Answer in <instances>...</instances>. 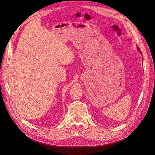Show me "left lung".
<instances>
[{
    "label": "left lung",
    "mask_w": 155,
    "mask_h": 155,
    "mask_svg": "<svg viewBox=\"0 0 155 155\" xmlns=\"http://www.w3.org/2000/svg\"><path fill=\"white\" fill-rule=\"evenodd\" d=\"M137 49H138V50H140V51L141 52V51H140V49L139 48H138V47H137ZM141 54H142V53H141Z\"/></svg>",
    "instance_id": "left-lung-1"
}]
</instances>
